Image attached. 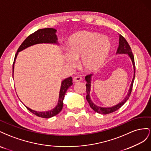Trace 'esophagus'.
I'll use <instances>...</instances> for the list:
<instances>
[{"label":"esophagus","instance_id":"obj_1","mask_svg":"<svg viewBox=\"0 0 151 151\" xmlns=\"http://www.w3.org/2000/svg\"><path fill=\"white\" fill-rule=\"evenodd\" d=\"M81 80V78L80 76H75L73 78V81L74 82H78V81H80Z\"/></svg>","mask_w":151,"mask_h":151}]
</instances>
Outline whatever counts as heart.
I'll list each match as a JSON object with an SVG mask.
<instances>
[{"label": "heart", "instance_id": "b5f03b06", "mask_svg": "<svg viewBox=\"0 0 151 151\" xmlns=\"http://www.w3.org/2000/svg\"><path fill=\"white\" fill-rule=\"evenodd\" d=\"M68 53L65 63L70 68L76 65L75 60L80 59V65L87 72L101 68L108 58L111 50L109 38L96 32H81L72 35L68 42Z\"/></svg>", "mask_w": 151, "mask_h": 151}]
</instances>
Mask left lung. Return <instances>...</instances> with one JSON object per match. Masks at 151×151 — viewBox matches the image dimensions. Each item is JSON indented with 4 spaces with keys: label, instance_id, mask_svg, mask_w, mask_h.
<instances>
[{
    "label": "left lung",
    "instance_id": "8db88e82",
    "mask_svg": "<svg viewBox=\"0 0 151 151\" xmlns=\"http://www.w3.org/2000/svg\"><path fill=\"white\" fill-rule=\"evenodd\" d=\"M119 46H118V48L117 49V52H116V54H127L128 56L130 58L131 61H132V63L133 69V78L132 80L131 85L130 86V88H129V90L127 92V94L126 95V96L124 97V99L121 102H119L118 104L111 106V107H102V106H97L96 104H94L93 101H92L91 98H90V90H91V86H92V74L85 76V78L86 82H87V84H86V87H87V90H87V96H86V99H87V101H88L90 107H91V108L94 111H96V113H97L99 114H107L113 113V112L116 111V110H118L128 101L129 97H130V94L132 92L133 83V81H134L135 76L134 57H133V55L132 54L130 47L128 44L127 41L125 40V38H124L121 35H119Z\"/></svg>",
    "mask_w": 151,
    "mask_h": 151
}]
</instances>
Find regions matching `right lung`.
Listing matches in <instances>:
<instances>
[{
    "instance_id": "obj_1",
    "label": "right lung",
    "mask_w": 151,
    "mask_h": 151,
    "mask_svg": "<svg viewBox=\"0 0 151 151\" xmlns=\"http://www.w3.org/2000/svg\"><path fill=\"white\" fill-rule=\"evenodd\" d=\"M56 32L57 30L54 28H47L44 29H40L26 38L24 42L19 46V49L16 54L13 66H12V77L14 76V64L16 62V59L17 56H18L19 52L27 49L29 47L37 44H49L59 45V44L58 41V39L56 35ZM72 85V78L71 76L61 81L58 104L55 107H54L53 109H52L50 110L46 111H37L29 108V107L26 106L25 105L24 106L30 112H31V113H32L35 115H37V116H39V117L44 118H50L51 117H53V116L59 114L62 110L63 107V101L64 99V96H65L66 92L67 91V90L69 88V87H71Z\"/></svg>"
}]
</instances>
